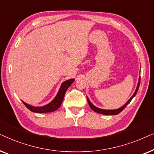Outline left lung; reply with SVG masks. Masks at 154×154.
<instances>
[{"label":"left lung","mask_w":154,"mask_h":154,"mask_svg":"<svg viewBox=\"0 0 154 154\" xmlns=\"http://www.w3.org/2000/svg\"><path fill=\"white\" fill-rule=\"evenodd\" d=\"M140 79H139V83H138L137 87V89L135 90V92H134V93L133 95L132 96V97L130 98V100L128 101L127 103H126L125 104H124L123 106L121 107V108H119V109H116V110H104V109H101L97 108L96 106H94V105L92 104V103L90 102V100H88V98L87 97V100H88V104H89V106H90V108H91L92 110H93L94 111H95V112H97V113H102V114H104V115H117V114H119V113H121V111H123V109H125L126 106H127V105L129 104L130 102H131V100H132V98H133L136 95L137 92L138 90H139V87H140Z\"/></svg>","instance_id":"1"}]
</instances>
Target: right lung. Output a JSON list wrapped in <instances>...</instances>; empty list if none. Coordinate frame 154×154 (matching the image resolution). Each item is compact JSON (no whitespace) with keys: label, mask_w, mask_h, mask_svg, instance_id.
Wrapping results in <instances>:
<instances>
[{"label":"right lung","mask_w":154,"mask_h":154,"mask_svg":"<svg viewBox=\"0 0 154 154\" xmlns=\"http://www.w3.org/2000/svg\"><path fill=\"white\" fill-rule=\"evenodd\" d=\"M74 81V79H69L68 81H64V83L62 84L60 90H59L57 94L55 97V98L52 101L50 104L41 107H34L31 106V105H29L26 104V103L22 102L24 103V104L26 106L27 109H29V110L33 111L35 113H48V112H52V111H56L59 107L61 106L62 103L64 100V94L66 93V90L69 88L73 82Z\"/></svg>","instance_id":"right-lung-1"}]
</instances>
